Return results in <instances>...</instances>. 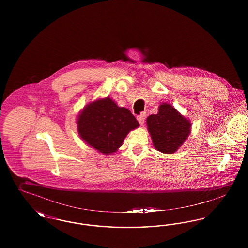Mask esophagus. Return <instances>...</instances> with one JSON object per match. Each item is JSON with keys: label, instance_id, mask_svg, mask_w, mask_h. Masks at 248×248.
I'll return each instance as SVG.
<instances>
[{"label": "esophagus", "instance_id": "obj_1", "mask_svg": "<svg viewBox=\"0 0 248 248\" xmlns=\"http://www.w3.org/2000/svg\"><path fill=\"white\" fill-rule=\"evenodd\" d=\"M138 121H139V123L140 124H144V122H145V119H146V113L145 112H143L141 114H140L138 117Z\"/></svg>", "mask_w": 248, "mask_h": 248}]
</instances>
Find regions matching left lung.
Here are the masks:
<instances>
[{"instance_id":"8db88e82","label":"left lung","mask_w":248,"mask_h":248,"mask_svg":"<svg viewBox=\"0 0 248 248\" xmlns=\"http://www.w3.org/2000/svg\"><path fill=\"white\" fill-rule=\"evenodd\" d=\"M147 124L155 149L164 154L175 153L190 132L189 120L166 103L159 107L157 114L147 118Z\"/></svg>"}]
</instances>
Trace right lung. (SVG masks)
<instances>
[{
  "mask_svg": "<svg viewBox=\"0 0 248 248\" xmlns=\"http://www.w3.org/2000/svg\"><path fill=\"white\" fill-rule=\"evenodd\" d=\"M77 124L83 140L107 155L115 153L130 130L140 125L129 109L117 106L109 97L85 107Z\"/></svg>",
  "mask_w": 248,
  "mask_h": 248,
  "instance_id": "add662e5",
  "label": "right lung"
}]
</instances>
